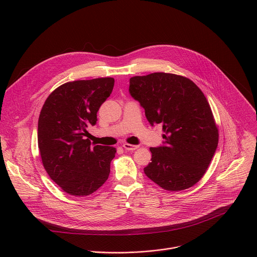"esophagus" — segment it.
<instances>
[{
    "label": "esophagus",
    "instance_id": "obj_1",
    "mask_svg": "<svg viewBox=\"0 0 257 257\" xmlns=\"http://www.w3.org/2000/svg\"><path fill=\"white\" fill-rule=\"evenodd\" d=\"M122 146L126 151H135L138 149V145H133V144H129V143H124Z\"/></svg>",
    "mask_w": 257,
    "mask_h": 257
}]
</instances>
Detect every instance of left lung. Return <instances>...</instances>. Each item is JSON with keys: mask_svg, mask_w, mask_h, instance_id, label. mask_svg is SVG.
Returning <instances> with one entry per match:
<instances>
[{"mask_svg": "<svg viewBox=\"0 0 257 257\" xmlns=\"http://www.w3.org/2000/svg\"><path fill=\"white\" fill-rule=\"evenodd\" d=\"M129 93L152 126L161 124L163 145L151 148L144 174L169 191L187 189L201 179L215 153L218 131L208 101L190 79L153 73L134 76Z\"/></svg>", "mask_w": 257, "mask_h": 257, "instance_id": "8db88e82", "label": "left lung"}]
</instances>
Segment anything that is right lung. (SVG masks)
<instances>
[{"instance_id": "1", "label": "right lung", "mask_w": 257, "mask_h": 257, "mask_svg": "<svg viewBox=\"0 0 257 257\" xmlns=\"http://www.w3.org/2000/svg\"><path fill=\"white\" fill-rule=\"evenodd\" d=\"M111 77L67 82L45 101L38 126V142L44 167L67 193L87 196L106 181L117 153L95 145L86 135L94 126L101 103L113 91Z\"/></svg>"}]
</instances>
